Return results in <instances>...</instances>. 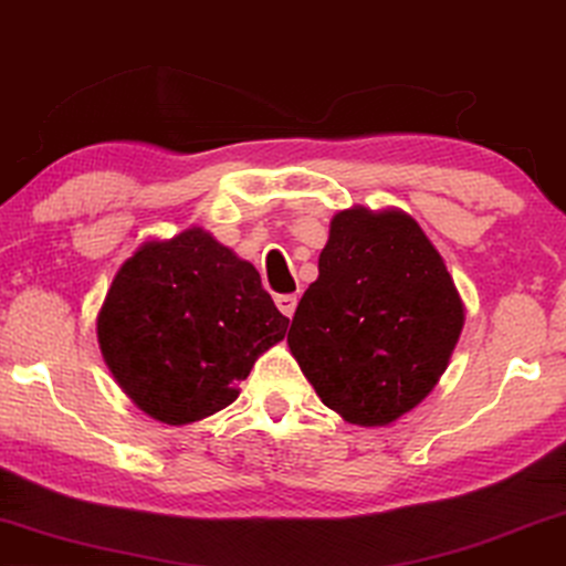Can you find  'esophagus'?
<instances>
[{"mask_svg":"<svg viewBox=\"0 0 566 566\" xmlns=\"http://www.w3.org/2000/svg\"><path fill=\"white\" fill-rule=\"evenodd\" d=\"M274 302H276V307H280L282 315H286V317H292L294 310H297V294H276Z\"/></svg>","mask_w":566,"mask_h":566,"instance_id":"1","label":"esophagus"}]
</instances>
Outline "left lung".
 Instances as JSON below:
<instances>
[{
  "label": "left lung",
  "mask_w": 566,
  "mask_h": 566,
  "mask_svg": "<svg viewBox=\"0 0 566 566\" xmlns=\"http://www.w3.org/2000/svg\"><path fill=\"white\" fill-rule=\"evenodd\" d=\"M290 343L325 407L384 427L434 389L465 312L442 256L399 210H340Z\"/></svg>",
  "instance_id": "left-lung-1"
}]
</instances>
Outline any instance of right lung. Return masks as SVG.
Segmentation results:
<instances>
[{
	"label": "right lung",
	"instance_id": "obj_1",
	"mask_svg": "<svg viewBox=\"0 0 566 566\" xmlns=\"http://www.w3.org/2000/svg\"><path fill=\"white\" fill-rule=\"evenodd\" d=\"M286 319L249 261L188 229L124 261L98 312V345L149 417L190 424L229 407Z\"/></svg>",
	"mask_w": 566,
	"mask_h": 566
}]
</instances>
